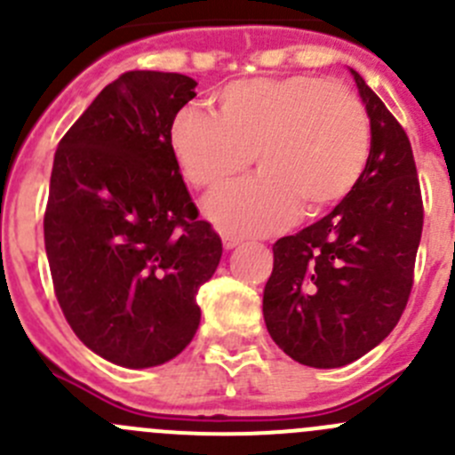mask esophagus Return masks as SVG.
Instances as JSON below:
<instances>
[{"label": "esophagus", "mask_w": 455, "mask_h": 455, "mask_svg": "<svg viewBox=\"0 0 455 455\" xmlns=\"http://www.w3.org/2000/svg\"><path fill=\"white\" fill-rule=\"evenodd\" d=\"M240 242H242L240 237H235V235H222V244H224V249H227V251L240 246Z\"/></svg>", "instance_id": "1"}]
</instances>
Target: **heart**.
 <instances>
[{
  "instance_id": "b5f03b06",
  "label": "heart",
  "mask_w": 455,
  "mask_h": 455,
  "mask_svg": "<svg viewBox=\"0 0 455 455\" xmlns=\"http://www.w3.org/2000/svg\"><path fill=\"white\" fill-rule=\"evenodd\" d=\"M218 116L184 106L171 124V148L184 178L215 188L253 162L262 173L206 200L222 231H275L295 211L317 215L345 200L367 169L371 124L364 104L342 84L313 75L251 77L215 97Z\"/></svg>"
}]
</instances>
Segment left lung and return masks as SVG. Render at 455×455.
Listing matches in <instances>:
<instances>
[{"instance_id": "obj_1", "label": "left lung", "mask_w": 455, "mask_h": 455, "mask_svg": "<svg viewBox=\"0 0 455 455\" xmlns=\"http://www.w3.org/2000/svg\"><path fill=\"white\" fill-rule=\"evenodd\" d=\"M371 124L367 169L329 215L273 244L262 313L295 363L345 367L394 331L413 286L422 196L407 133L351 68Z\"/></svg>"}]
</instances>
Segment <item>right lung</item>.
<instances>
[{
    "label": "right lung",
    "instance_id": "1",
    "mask_svg": "<svg viewBox=\"0 0 455 455\" xmlns=\"http://www.w3.org/2000/svg\"><path fill=\"white\" fill-rule=\"evenodd\" d=\"M196 86L129 70L55 151L44 242L57 302L84 345L120 367H157L187 349L200 326L196 295L222 258L171 148Z\"/></svg>",
    "mask_w": 455,
    "mask_h": 455
}]
</instances>
